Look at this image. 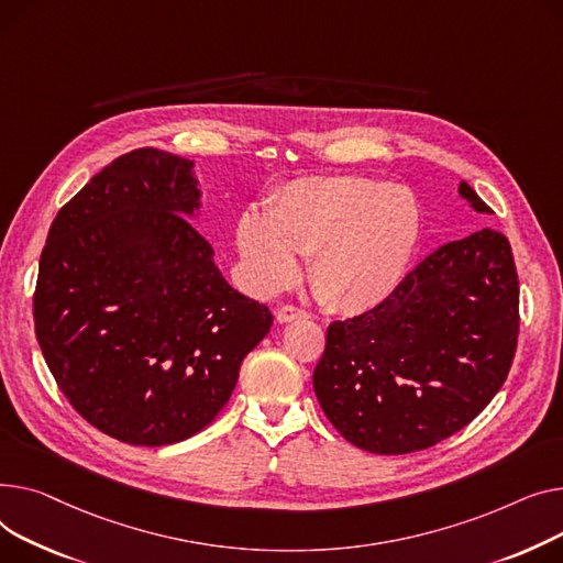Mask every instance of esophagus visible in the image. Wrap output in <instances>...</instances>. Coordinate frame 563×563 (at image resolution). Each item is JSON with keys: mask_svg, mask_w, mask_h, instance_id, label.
Instances as JSON below:
<instances>
[{"mask_svg": "<svg viewBox=\"0 0 563 563\" xmlns=\"http://www.w3.org/2000/svg\"><path fill=\"white\" fill-rule=\"evenodd\" d=\"M309 311H305L302 307H295V305H284L277 309V320L279 322H292V320H307Z\"/></svg>", "mask_w": 563, "mask_h": 563, "instance_id": "esophagus-1", "label": "esophagus"}]
</instances>
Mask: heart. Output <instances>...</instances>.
I'll return each instance as SVG.
<instances>
[{
	"label": "heart",
	"mask_w": 563,
	"mask_h": 563,
	"mask_svg": "<svg viewBox=\"0 0 563 563\" xmlns=\"http://www.w3.org/2000/svg\"><path fill=\"white\" fill-rule=\"evenodd\" d=\"M416 195L363 177H309L279 188L261 216L236 227V247L266 290L297 273L309 254L318 300L336 311L373 309L400 286L420 239Z\"/></svg>",
	"instance_id": "1"
}]
</instances>
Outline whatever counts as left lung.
Wrapping results in <instances>:
<instances>
[{"mask_svg": "<svg viewBox=\"0 0 563 563\" xmlns=\"http://www.w3.org/2000/svg\"><path fill=\"white\" fill-rule=\"evenodd\" d=\"M479 213L490 207L466 184ZM518 273L495 229L434 250L384 302L334 320L313 371L318 402L352 445L375 454L427 450L495 398L518 345Z\"/></svg>", "mask_w": 563, "mask_h": 563, "instance_id": "8db88e82", "label": "left lung"}]
</instances>
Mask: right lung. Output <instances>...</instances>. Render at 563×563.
<instances>
[{"label": "right lung", "instance_id": "add662e5", "mask_svg": "<svg viewBox=\"0 0 563 563\" xmlns=\"http://www.w3.org/2000/svg\"><path fill=\"white\" fill-rule=\"evenodd\" d=\"M190 168L154 147L118 156L60 207L41 254L33 322L47 368L84 420L131 445L205 429L273 327L186 218L200 207Z\"/></svg>", "mask_w": 563, "mask_h": 563}]
</instances>
